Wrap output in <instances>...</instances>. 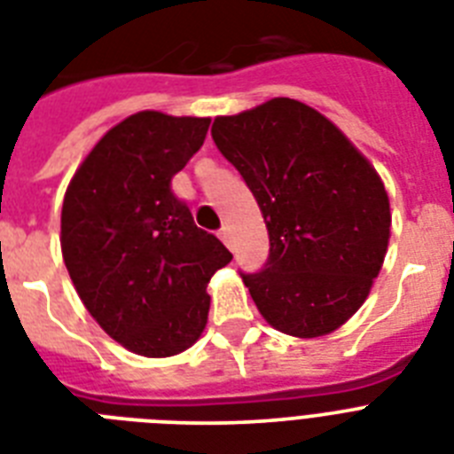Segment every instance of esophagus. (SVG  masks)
Wrapping results in <instances>:
<instances>
[{
	"mask_svg": "<svg viewBox=\"0 0 454 454\" xmlns=\"http://www.w3.org/2000/svg\"><path fill=\"white\" fill-rule=\"evenodd\" d=\"M218 236H220V241L224 243V246H230L231 243V234H230V227H223V230L218 231Z\"/></svg>",
	"mask_w": 454,
	"mask_h": 454,
	"instance_id": "esophagus-1",
	"label": "esophagus"
}]
</instances>
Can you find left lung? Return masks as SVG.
Here are the masks:
<instances>
[{
    "instance_id": "obj_1",
    "label": "left lung",
    "mask_w": 454,
    "mask_h": 454,
    "mask_svg": "<svg viewBox=\"0 0 454 454\" xmlns=\"http://www.w3.org/2000/svg\"><path fill=\"white\" fill-rule=\"evenodd\" d=\"M213 141L257 200L264 267L241 278L264 320L299 339L334 332L369 297L389 201L366 157L316 108L278 97L213 122Z\"/></svg>"
}]
</instances>
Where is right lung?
<instances>
[{
	"label": "right lung",
	"instance_id": "right-lung-1",
	"mask_svg": "<svg viewBox=\"0 0 454 454\" xmlns=\"http://www.w3.org/2000/svg\"><path fill=\"white\" fill-rule=\"evenodd\" d=\"M208 118L141 111L104 134L62 204V254L78 297L111 339L145 357L183 353L208 320L206 286L231 260L171 190Z\"/></svg>",
	"mask_w": 454,
	"mask_h": 454
}]
</instances>
